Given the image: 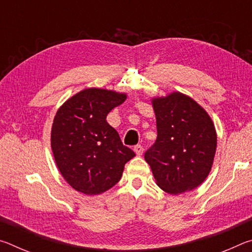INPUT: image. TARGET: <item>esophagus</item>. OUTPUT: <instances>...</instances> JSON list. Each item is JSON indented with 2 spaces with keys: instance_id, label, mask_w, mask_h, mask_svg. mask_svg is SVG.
<instances>
[{
  "instance_id": "obj_1",
  "label": "esophagus",
  "mask_w": 252,
  "mask_h": 252,
  "mask_svg": "<svg viewBox=\"0 0 252 252\" xmlns=\"http://www.w3.org/2000/svg\"><path fill=\"white\" fill-rule=\"evenodd\" d=\"M133 150H134L136 156H142V153H143V147L141 146V144H138V146L134 147Z\"/></svg>"
}]
</instances>
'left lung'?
<instances>
[{
    "instance_id": "obj_1",
    "label": "left lung",
    "mask_w": 252,
    "mask_h": 252,
    "mask_svg": "<svg viewBox=\"0 0 252 252\" xmlns=\"http://www.w3.org/2000/svg\"><path fill=\"white\" fill-rule=\"evenodd\" d=\"M151 103L158 136L144 153L158 187L180 194L195 189L211 171L217 132L208 112L189 95L174 91Z\"/></svg>"
}]
</instances>
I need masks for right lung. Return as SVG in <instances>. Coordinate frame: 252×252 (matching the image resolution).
Here are the masks:
<instances>
[{
    "mask_svg": "<svg viewBox=\"0 0 252 252\" xmlns=\"http://www.w3.org/2000/svg\"><path fill=\"white\" fill-rule=\"evenodd\" d=\"M126 93L88 88L58 109L51 129V149L60 173L74 190L101 194L120 181L125 164L135 156L108 122L111 110Z\"/></svg>",
    "mask_w": 252,
    "mask_h": 252,
    "instance_id": "add662e5",
    "label": "right lung"
}]
</instances>
